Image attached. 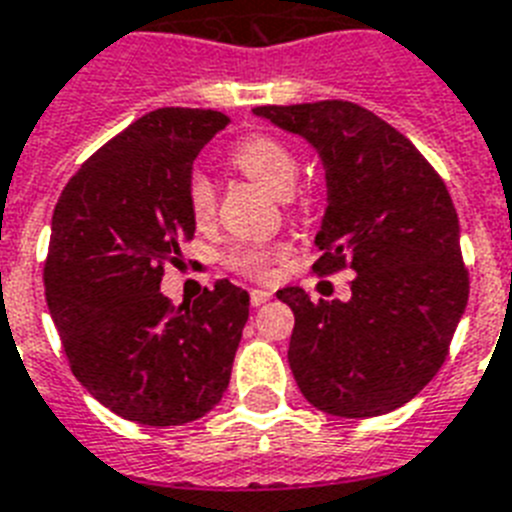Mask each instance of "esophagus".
I'll list each match as a JSON object with an SVG mask.
<instances>
[{
    "label": "esophagus",
    "instance_id": "esophagus-1",
    "mask_svg": "<svg viewBox=\"0 0 512 512\" xmlns=\"http://www.w3.org/2000/svg\"><path fill=\"white\" fill-rule=\"evenodd\" d=\"M269 298H272L269 290H251V306H261V303H266Z\"/></svg>",
    "mask_w": 512,
    "mask_h": 512
}]
</instances>
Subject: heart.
Listing matches in <instances>:
<instances>
[{"label":"heart","mask_w":512,"mask_h":512,"mask_svg":"<svg viewBox=\"0 0 512 512\" xmlns=\"http://www.w3.org/2000/svg\"><path fill=\"white\" fill-rule=\"evenodd\" d=\"M232 164L243 175L261 183L277 196H287L298 175V159L280 138L266 133L248 135L232 149ZM217 206V190L204 172H193L188 177V209L196 222H209ZM287 248H235L227 256V264L235 272L246 274L251 280H266L272 274V264L285 256Z\"/></svg>","instance_id":"b5f03b06"}]
</instances>
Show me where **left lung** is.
I'll use <instances>...</instances> for the list:
<instances>
[{"label":"left lung","mask_w":512,"mask_h":512,"mask_svg":"<svg viewBox=\"0 0 512 512\" xmlns=\"http://www.w3.org/2000/svg\"><path fill=\"white\" fill-rule=\"evenodd\" d=\"M322 156L316 274L353 269L350 301L277 293L293 308L287 361L324 413L371 418L413 400L445 363L468 303L460 225L442 177L403 133L353 101L256 107Z\"/></svg>","instance_id":"8db88e82"}]
</instances>
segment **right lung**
I'll use <instances>...</instances> for the list:
<instances>
[{"mask_svg": "<svg viewBox=\"0 0 512 512\" xmlns=\"http://www.w3.org/2000/svg\"><path fill=\"white\" fill-rule=\"evenodd\" d=\"M230 117L164 107L114 135L65 185L44 261L49 314L75 379L143 426L206 416L230 384L248 293L217 280L190 308L164 298V266L193 238L188 177Z\"/></svg>", "mask_w": 512, "mask_h": 512, "instance_id": "add662e5", "label": "right lung"}]
</instances>
